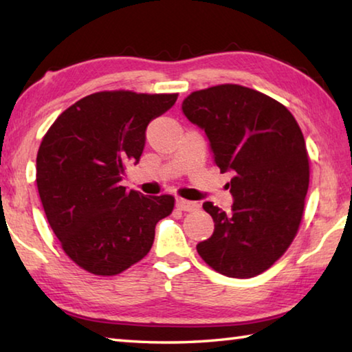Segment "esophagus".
<instances>
[{"label": "esophagus", "mask_w": 352, "mask_h": 352, "mask_svg": "<svg viewBox=\"0 0 352 352\" xmlns=\"http://www.w3.org/2000/svg\"><path fill=\"white\" fill-rule=\"evenodd\" d=\"M175 205L178 210H182V211H195V210H199V206H200L197 201H189L184 199H177Z\"/></svg>", "instance_id": "esophagus-1"}]
</instances>
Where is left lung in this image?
I'll return each instance as SVG.
<instances>
[{
    "instance_id": "1",
    "label": "left lung",
    "mask_w": 352,
    "mask_h": 352,
    "mask_svg": "<svg viewBox=\"0 0 352 352\" xmlns=\"http://www.w3.org/2000/svg\"><path fill=\"white\" fill-rule=\"evenodd\" d=\"M182 110L205 132L220 172L233 174L231 211L204 204L214 233L197 252L225 276L259 275L284 254L301 222L309 188L301 129L283 104L233 83L194 91Z\"/></svg>"
}]
</instances>
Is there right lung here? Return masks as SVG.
<instances>
[{"label": "right lung", "mask_w": 352, "mask_h": 352, "mask_svg": "<svg viewBox=\"0 0 352 352\" xmlns=\"http://www.w3.org/2000/svg\"><path fill=\"white\" fill-rule=\"evenodd\" d=\"M177 94L100 91L56 119L37 153L41 205L62 248L83 270L111 276L152 248L155 225L174 210L172 195L121 186L138 164L146 129Z\"/></svg>", "instance_id": "1"}]
</instances>
